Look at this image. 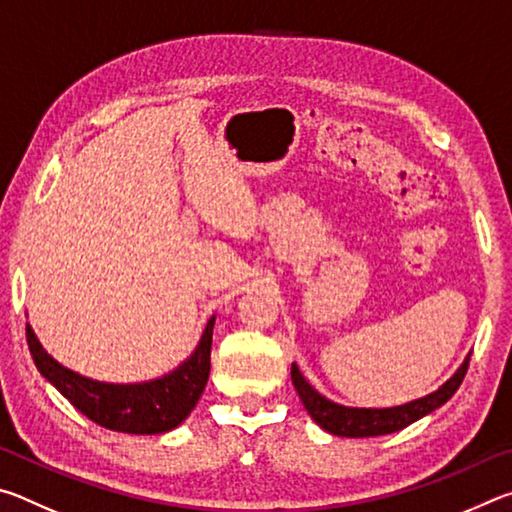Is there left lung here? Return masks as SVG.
Masks as SVG:
<instances>
[{"instance_id":"1","label":"left lung","mask_w":512,"mask_h":512,"mask_svg":"<svg viewBox=\"0 0 512 512\" xmlns=\"http://www.w3.org/2000/svg\"><path fill=\"white\" fill-rule=\"evenodd\" d=\"M467 366H470V357L465 359L463 366L456 370V375L449 379L447 384L440 386L436 393L420 397V400L409 402V404L393 406V409H350V406L329 402L311 388V384L302 377V372L298 370L296 363L291 366V379L302 404H305L307 413L325 431L343 438H370V436H384V433L400 431L404 427H409L411 422L424 418L427 413L436 411L438 406H443L449 397L458 391V386H461V381L465 379Z\"/></svg>"}]
</instances>
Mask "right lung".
<instances>
[{
  "instance_id": "add662e5",
  "label": "right lung",
  "mask_w": 512,
  "mask_h": 512,
  "mask_svg": "<svg viewBox=\"0 0 512 512\" xmlns=\"http://www.w3.org/2000/svg\"><path fill=\"white\" fill-rule=\"evenodd\" d=\"M212 329L214 318H210L201 343L183 366L146 384H103L76 375L42 350L29 325L27 343L42 377L49 379L83 415L106 429L144 436L176 429L192 413L210 377Z\"/></svg>"
}]
</instances>
